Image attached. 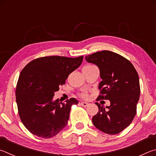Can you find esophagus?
<instances>
[{"instance_id": "obj_1", "label": "esophagus", "mask_w": 156, "mask_h": 156, "mask_svg": "<svg viewBox=\"0 0 156 156\" xmlns=\"http://www.w3.org/2000/svg\"><path fill=\"white\" fill-rule=\"evenodd\" d=\"M81 105L83 106V107H86V106H88V103H86V102H81Z\"/></svg>"}]
</instances>
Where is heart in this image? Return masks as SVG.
I'll use <instances>...</instances> for the list:
<instances>
[{
  "mask_svg": "<svg viewBox=\"0 0 156 156\" xmlns=\"http://www.w3.org/2000/svg\"><path fill=\"white\" fill-rule=\"evenodd\" d=\"M92 66V65H88V66ZM80 96L83 98H86L87 97H88V93H87V92L85 91L82 92L80 93Z\"/></svg>",
  "mask_w": 156,
  "mask_h": 156,
  "instance_id": "b5f03b06",
  "label": "heart"
}]
</instances>
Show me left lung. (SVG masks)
Here are the masks:
<instances>
[{
	"label": "left lung",
	"instance_id": "obj_1",
	"mask_svg": "<svg viewBox=\"0 0 156 156\" xmlns=\"http://www.w3.org/2000/svg\"><path fill=\"white\" fill-rule=\"evenodd\" d=\"M86 60L100 70L102 81L97 101H110L105 108L95 103L99 112L92 117V123L103 132L117 134L129 126L136 116L140 92L137 71L129 60L110 51L89 55Z\"/></svg>",
	"mask_w": 156,
	"mask_h": 156
}]
</instances>
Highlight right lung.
Here are the masks:
<instances>
[{
    "label": "right lung",
    "mask_w": 156,
    "mask_h": 156,
    "mask_svg": "<svg viewBox=\"0 0 156 156\" xmlns=\"http://www.w3.org/2000/svg\"><path fill=\"white\" fill-rule=\"evenodd\" d=\"M83 58L42 57L32 60L21 71L16 89L18 114L34 135L50 138L66 126L71 107L78 104V101L71 98L59 103L58 99L53 101V97Z\"/></svg>",
    "instance_id": "add662e5"
}]
</instances>
